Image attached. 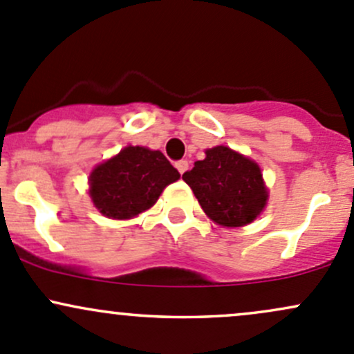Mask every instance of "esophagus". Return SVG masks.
I'll list each match as a JSON object with an SVG mask.
<instances>
[{"label": "esophagus", "instance_id": "obj_1", "mask_svg": "<svg viewBox=\"0 0 354 354\" xmlns=\"http://www.w3.org/2000/svg\"><path fill=\"white\" fill-rule=\"evenodd\" d=\"M174 166H176V169L180 171V174H183L185 171L188 169V161H185V159H181V161H178Z\"/></svg>", "mask_w": 354, "mask_h": 354}]
</instances>
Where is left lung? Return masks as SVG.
Masks as SVG:
<instances>
[{
    "mask_svg": "<svg viewBox=\"0 0 354 354\" xmlns=\"http://www.w3.org/2000/svg\"><path fill=\"white\" fill-rule=\"evenodd\" d=\"M203 212L224 227L251 224L268 202V189L259 166L230 147L207 149L183 174Z\"/></svg>",
    "mask_w": 354,
    "mask_h": 354,
    "instance_id": "obj_1",
    "label": "left lung"
}]
</instances>
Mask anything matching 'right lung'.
I'll return each mask as SVG.
<instances>
[{
    "label": "right lung",
    "mask_w": 354,
    "mask_h": 354,
    "mask_svg": "<svg viewBox=\"0 0 354 354\" xmlns=\"http://www.w3.org/2000/svg\"><path fill=\"white\" fill-rule=\"evenodd\" d=\"M180 180L161 151L129 146L89 174V196L103 215L125 221L158 202L167 185Z\"/></svg>",
    "instance_id": "1"
}]
</instances>
